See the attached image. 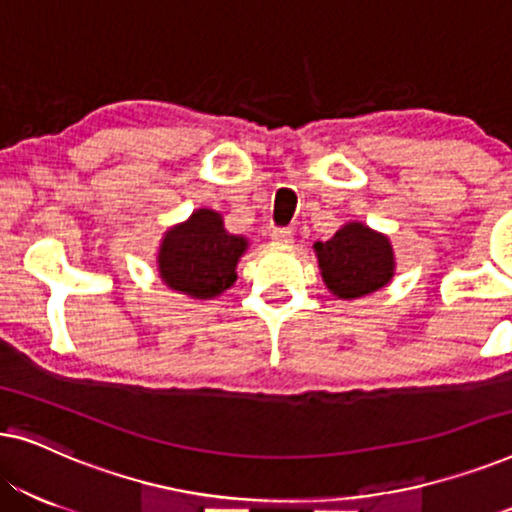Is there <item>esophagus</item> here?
Here are the masks:
<instances>
[{
    "label": "esophagus",
    "instance_id": "obj_1",
    "mask_svg": "<svg viewBox=\"0 0 512 512\" xmlns=\"http://www.w3.org/2000/svg\"><path fill=\"white\" fill-rule=\"evenodd\" d=\"M270 240L279 244V247H289V244L293 242V233L289 228H275L270 233Z\"/></svg>",
    "mask_w": 512,
    "mask_h": 512
}]
</instances>
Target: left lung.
Instances as JSON below:
<instances>
[{
	"instance_id": "8db88e82",
	"label": "left lung",
	"mask_w": 512,
	"mask_h": 512,
	"mask_svg": "<svg viewBox=\"0 0 512 512\" xmlns=\"http://www.w3.org/2000/svg\"><path fill=\"white\" fill-rule=\"evenodd\" d=\"M314 254L326 289L342 300L380 291L396 275L389 237L361 221H349L331 240L314 244Z\"/></svg>"
}]
</instances>
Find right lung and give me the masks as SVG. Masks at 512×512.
I'll return each mask as SVG.
<instances>
[{"instance_id":"right-lung-1","label":"right lung","mask_w":512,"mask_h":512,"mask_svg":"<svg viewBox=\"0 0 512 512\" xmlns=\"http://www.w3.org/2000/svg\"><path fill=\"white\" fill-rule=\"evenodd\" d=\"M249 249L244 235L228 233L214 209H195L186 221L167 228L156 265L167 289L195 300H212L237 279V263Z\"/></svg>"}]
</instances>
